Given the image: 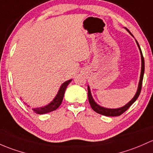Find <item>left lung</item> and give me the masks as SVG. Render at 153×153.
Here are the masks:
<instances>
[{"instance_id": "obj_1", "label": "left lung", "mask_w": 153, "mask_h": 153, "mask_svg": "<svg viewBox=\"0 0 153 153\" xmlns=\"http://www.w3.org/2000/svg\"><path fill=\"white\" fill-rule=\"evenodd\" d=\"M126 30H128V32H129L130 34H131L133 37V34H132L131 32L127 29V28ZM136 44H137L138 45V48H139V51H140L141 59V69L140 79H139V85H138V89H137V91H136V94L134 95V97L132 98L131 101H129L126 105L123 106V107L117 108H108L102 107V106L98 105L97 102L94 101V100L93 99L92 95H91V89H90L89 86H88V97H89V102L90 105H91V108H92L94 111L97 112L98 114H100L106 116V117H117V116L121 115L122 114H123L124 112L126 111L131 107V105L136 100H137V98L139 97V94H140L141 90V86H142V81H143V78H144V57H143V55H142V52H141V50L140 48V46H139V43H138V42L136 41Z\"/></svg>"}]
</instances>
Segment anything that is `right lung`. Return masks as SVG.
<instances>
[{"label": "right lung", "mask_w": 153, "mask_h": 153, "mask_svg": "<svg viewBox=\"0 0 153 153\" xmlns=\"http://www.w3.org/2000/svg\"><path fill=\"white\" fill-rule=\"evenodd\" d=\"M71 81H72V79H70L69 80V81L64 82V83H62L60 89H59V91H58L57 94L56 95V97L53 98V100L49 104H48V105L45 106H42V107L34 108H32V110H33L36 114H44L49 113V112L53 111L56 110V109L60 106L61 104H62V100H63V98H64V92H65V90L67 89V86L70 84V83ZM20 99L22 100V98L20 97ZM24 103H25V102H24ZM28 106V107H30L29 105Z\"/></svg>", "instance_id": "obj_1"}]
</instances>
